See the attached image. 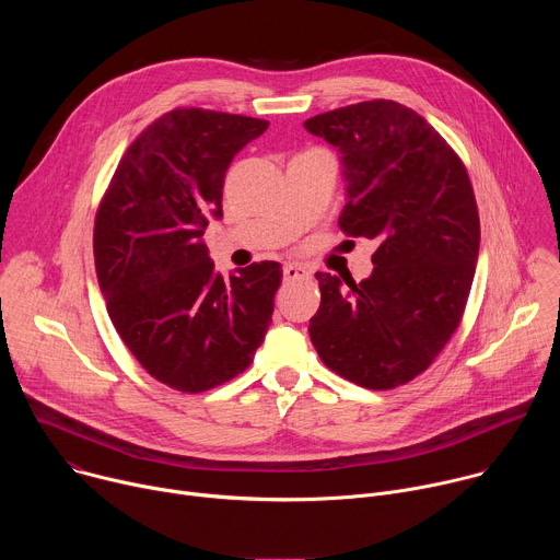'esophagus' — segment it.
Listing matches in <instances>:
<instances>
[{
  "label": "esophagus",
  "instance_id": "34e87169",
  "mask_svg": "<svg viewBox=\"0 0 560 560\" xmlns=\"http://www.w3.org/2000/svg\"><path fill=\"white\" fill-rule=\"evenodd\" d=\"M310 272L303 268V266H299V264H285L283 266V279L285 281H296V279H305Z\"/></svg>",
  "mask_w": 560,
  "mask_h": 560
}]
</instances>
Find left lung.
Returning a JSON list of instances; mask_svg holds the SVG:
<instances>
[{
  "instance_id": "8db88e82",
  "label": "left lung",
  "mask_w": 560,
  "mask_h": 560,
  "mask_svg": "<svg viewBox=\"0 0 560 560\" xmlns=\"http://www.w3.org/2000/svg\"><path fill=\"white\" fill-rule=\"evenodd\" d=\"M305 128L343 154L341 230L378 244L361 283L316 272L312 346L361 387L406 385L432 365L465 312L481 242L469 175L419 113L392 100L316 115Z\"/></svg>"
}]
</instances>
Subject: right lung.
I'll list each match as a JSON object with an SVG mask.
<instances>
[{"mask_svg": "<svg viewBox=\"0 0 560 560\" xmlns=\"http://www.w3.org/2000/svg\"><path fill=\"white\" fill-rule=\"evenodd\" d=\"M266 128L175 108L128 145L97 208L93 253L110 322L150 376L186 394L242 374L272 322L281 266L223 279L201 242L208 219L221 217L230 162Z\"/></svg>", "mask_w": 560, "mask_h": 560, "instance_id": "right-lung-1", "label": "right lung"}]
</instances>
